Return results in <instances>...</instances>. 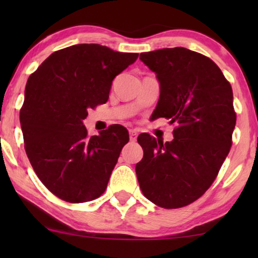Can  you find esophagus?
Here are the masks:
<instances>
[{
    "instance_id": "1",
    "label": "esophagus",
    "mask_w": 258,
    "mask_h": 258,
    "mask_svg": "<svg viewBox=\"0 0 258 258\" xmlns=\"http://www.w3.org/2000/svg\"><path fill=\"white\" fill-rule=\"evenodd\" d=\"M137 135H139V134H137L136 130H134V129L129 130V137H130V141H132V142H135L137 139Z\"/></svg>"
}]
</instances>
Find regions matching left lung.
<instances>
[{"instance_id":"left-lung-1","label":"left lung","mask_w":258,"mask_h":258,"mask_svg":"<svg viewBox=\"0 0 258 258\" xmlns=\"http://www.w3.org/2000/svg\"><path fill=\"white\" fill-rule=\"evenodd\" d=\"M156 74L160 98L153 117L176 123L174 140L141 134L143 158L136 164L140 188L165 209L192 203L209 189L231 147L236 124L232 89L209 57L186 48L142 52Z\"/></svg>"}]
</instances>
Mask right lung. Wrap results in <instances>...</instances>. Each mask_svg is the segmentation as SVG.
Instances as JSON below:
<instances>
[{"label":"right lung","instance_id":"1","mask_svg":"<svg viewBox=\"0 0 258 258\" xmlns=\"http://www.w3.org/2000/svg\"><path fill=\"white\" fill-rule=\"evenodd\" d=\"M139 57L101 44L49 56L28 79L20 111L24 148L41 182L58 199L89 202L104 192L129 134L116 124L88 136V109L105 103L112 80Z\"/></svg>","mask_w":258,"mask_h":258}]
</instances>
